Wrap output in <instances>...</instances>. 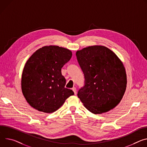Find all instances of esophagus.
<instances>
[{
    "instance_id": "1",
    "label": "esophagus",
    "mask_w": 147,
    "mask_h": 147,
    "mask_svg": "<svg viewBox=\"0 0 147 147\" xmlns=\"http://www.w3.org/2000/svg\"><path fill=\"white\" fill-rule=\"evenodd\" d=\"M72 90L74 91V94H76V93H77V91H76V88L75 87H73L72 88Z\"/></svg>"
}]
</instances>
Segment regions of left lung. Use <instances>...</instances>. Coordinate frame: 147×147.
<instances>
[{
  "mask_svg": "<svg viewBox=\"0 0 147 147\" xmlns=\"http://www.w3.org/2000/svg\"><path fill=\"white\" fill-rule=\"evenodd\" d=\"M76 56L84 75V86L78 97L91 113H106L121 101L126 90L124 66L115 53L103 46L78 50Z\"/></svg>",
  "mask_w": 147,
  "mask_h": 147,
  "instance_id": "left-lung-1",
  "label": "left lung"
}]
</instances>
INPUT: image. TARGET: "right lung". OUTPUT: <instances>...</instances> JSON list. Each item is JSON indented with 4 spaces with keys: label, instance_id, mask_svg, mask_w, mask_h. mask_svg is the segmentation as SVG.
<instances>
[{
    "label": "right lung",
    "instance_id": "obj_1",
    "mask_svg": "<svg viewBox=\"0 0 147 147\" xmlns=\"http://www.w3.org/2000/svg\"><path fill=\"white\" fill-rule=\"evenodd\" d=\"M72 52L57 46H44L36 50L24 67L22 90L26 101L36 110L46 113L57 110L74 92L65 88L61 68Z\"/></svg>",
    "mask_w": 147,
    "mask_h": 147
}]
</instances>
